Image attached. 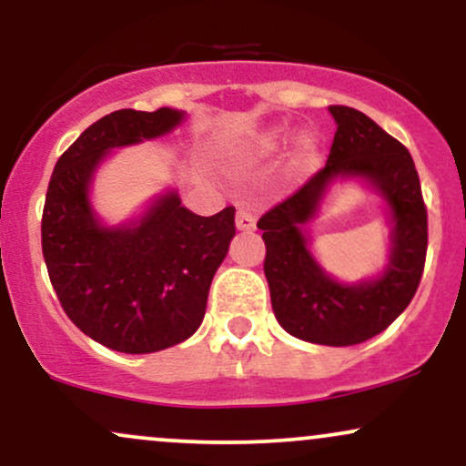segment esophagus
<instances>
[{
    "label": "esophagus",
    "instance_id": "obj_1",
    "mask_svg": "<svg viewBox=\"0 0 466 466\" xmlns=\"http://www.w3.org/2000/svg\"><path fill=\"white\" fill-rule=\"evenodd\" d=\"M237 228L240 232H251L256 228V217L249 210H245V208H240L237 212Z\"/></svg>",
    "mask_w": 466,
    "mask_h": 466
}]
</instances>
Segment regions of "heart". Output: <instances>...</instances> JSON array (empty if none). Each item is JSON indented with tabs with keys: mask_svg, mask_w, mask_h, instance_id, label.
<instances>
[{
	"mask_svg": "<svg viewBox=\"0 0 466 466\" xmlns=\"http://www.w3.org/2000/svg\"><path fill=\"white\" fill-rule=\"evenodd\" d=\"M282 144H285V131H280V129L267 131L258 137V140L254 142L251 151H254L256 155H271V153H276L278 148L282 147ZM298 148H300V155H304V157H307V155H311L315 151L313 137L304 136L300 140V147H298Z\"/></svg>",
	"mask_w": 466,
	"mask_h": 466,
	"instance_id": "heart-1",
	"label": "heart"
}]
</instances>
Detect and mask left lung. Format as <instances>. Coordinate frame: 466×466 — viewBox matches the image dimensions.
I'll list each match as a JSON object with an SVG mask.
<instances>
[{
	"label": "left lung",
	"mask_w": 466,
	"mask_h": 466,
	"mask_svg": "<svg viewBox=\"0 0 466 466\" xmlns=\"http://www.w3.org/2000/svg\"><path fill=\"white\" fill-rule=\"evenodd\" d=\"M337 131L329 159L302 188L258 218L271 307L287 333L322 346H352L386 330L408 309L427 256V208L408 148L361 111L330 105ZM335 177H366L389 201L393 254L379 281L349 288L326 277L306 249L301 226Z\"/></svg>",
	"instance_id": "8db88e82"
}]
</instances>
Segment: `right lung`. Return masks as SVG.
I'll use <instances>...</instances> for the list:
<instances>
[{"instance_id": "1", "label": "right lung", "mask_w": 466, "mask_h": 466, "mask_svg": "<svg viewBox=\"0 0 466 466\" xmlns=\"http://www.w3.org/2000/svg\"><path fill=\"white\" fill-rule=\"evenodd\" d=\"M184 114L120 109L87 127L58 157L47 186L41 248L67 318L117 352L164 350L199 329L208 291L237 234L234 206L199 217L175 192L131 228H103L87 190L114 147L168 133Z\"/></svg>"}]
</instances>
